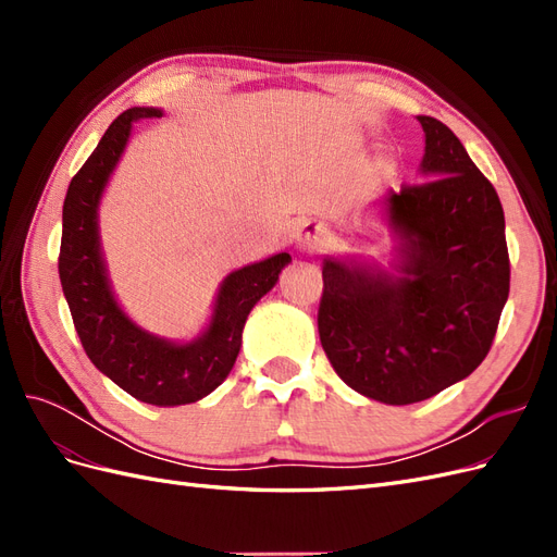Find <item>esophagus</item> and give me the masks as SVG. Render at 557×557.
I'll use <instances>...</instances> for the list:
<instances>
[{
	"label": "esophagus",
	"mask_w": 557,
	"mask_h": 557,
	"mask_svg": "<svg viewBox=\"0 0 557 557\" xmlns=\"http://www.w3.org/2000/svg\"><path fill=\"white\" fill-rule=\"evenodd\" d=\"M323 244H325V232L313 223L301 225L295 234V248L299 252H309L311 256V252H318L320 248H323Z\"/></svg>",
	"instance_id": "1"
}]
</instances>
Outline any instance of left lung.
Segmentation results:
<instances>
[{
	"mask_svg": "<svg viewBox=\"0 0 557 557\" xmlns=\"http://www.w3.org/2000/svg\"><path fill=\"white\" fill-rule=\"evenodd\" d=\"M420 176L379 205L395 242L391 267L364 256L323 260L318 332L339 379L393 407L423 401L483 362L509 299L499 197L460 139L430 115Z\"/></svg>",
	"mask_w": 557,
	"mask_h": 557,
	"instance_id": "8db88e82",
	"label": "left lung"
}]
</instances>
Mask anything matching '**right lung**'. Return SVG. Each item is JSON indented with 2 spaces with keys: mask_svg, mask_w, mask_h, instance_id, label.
Instances as JSON below:
<instances>
[{
  "mask_svg": "<svg viewBox=\"0 0 557 557\" xmlns=\"http://www.w3.org/2000/svg\"><path fill=\"white\" fill-rule=\"evenodd\" d=\"M162 109L134 107L104 132L92 156L72 178L62 207L60 281L78 339L92 364L134 399L153 407H181L213 393L242 348L252 307L274 288L288 252L230 272L218 285L209 325L190 342H172L144 330L117 305L99 239V205L121 162L132 125L160 117Z\"/></svg>",
  "mask_w": 557,
  "mask_h": 557,
  "instance_id": "right-lung-1",
  "label": "right lung"
}]
</instances>
